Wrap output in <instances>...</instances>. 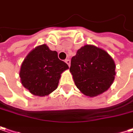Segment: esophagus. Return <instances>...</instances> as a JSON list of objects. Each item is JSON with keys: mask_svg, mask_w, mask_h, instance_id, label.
Masks as SVG:
<instances>
[{"mask_svg": "<svg viewBox=\"0 0 133 133\" xmlns=\"http://www.w3.org/2000/svg\"><path fill=\"white\" fill-rule=\"evenodd\" d=\"M65 62L68 65V66L70 67V65H71V60L69 59H65Z\"/></svg>", "mask_w": 133, "mask_h": 133, "instance_id": "1", "label": "esophagus"}]
</instances>
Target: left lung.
<instances>
[{"label": "left lung", "instance_id": "left-lung-1", "mask_svg": "<svg viewBox=\"0 0 133 133\" xmlns=\"http://www.w3.org/2000/svg\"><path fill=\"white\" fill-rule=\"evenodd\" d=\"M70 71L80 91L95 97L106 91L112 84L115 64L105 50L87 44L71 58Z\"/></svg>", "mask_w": 133, "mask_h": 133}]
</instances>
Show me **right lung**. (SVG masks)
I'll return each instance as SVG.
<instances>
[{"mask_svg":"<svg viewBox=\"0 0 133 133\" xmlns=\"http://www.w3.org/2000/svg\"><path fill=\"white\" fill-rule=\"evenodd\" d=\"M68 65L58 58L56 51L46 44L36 47L24 60L20 71L22 85L34 95H48L56 89L61 74Z\"/></svg>","mask_w":133,"mask_h":133,"instance_id":"1","label":"right lung"}]
</instances>
